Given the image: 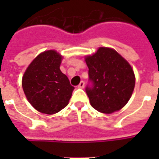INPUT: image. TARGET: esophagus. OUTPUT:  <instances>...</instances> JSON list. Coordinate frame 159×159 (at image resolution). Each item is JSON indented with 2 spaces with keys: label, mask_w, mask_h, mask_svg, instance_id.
Returning <instances> with one entry per match:
<instances>
[{
  "label": "esophagus",
  "mask_w": 159,
  "mask_h": 159,
  "mask_svg": "<svg viewBox=\"0 0 159 159\" xmlns=\"http://www.w3.org/2000/svg\"><path fill=\"white\" fill-rule=\"evenodd\" d=\"M84 86H85V83H84V82H83V81H81V83H79V85H78V88H79V89H83V88H84Z\"/></svg>",
  "instance_id": "esophagus-1"
}]
</instances>
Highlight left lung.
Returning <instances> with one entry per match:
<instances>
[{
	"instance_id": "1",
	"label": "left lung",
	"mask_w": 159,
	"mask_h": 159,
	"mask_svg": "<svg viewBox=\"0 0 159 159\" xmlns=\"http://www.w3.org/2000/svg\"><path fill=\"white\" fill-rule=\"evenodd\" d=\"M89 67L86 93L91 106L102 113L123 108L134 91L135 77L131 66L113 49L100 48L85 59Z\"/></svg>"
}]
</instances>
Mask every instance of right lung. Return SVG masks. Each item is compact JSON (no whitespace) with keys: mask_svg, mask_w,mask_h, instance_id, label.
<instances>
[{"mask_svg":"<svg viewBox=\"0 0 159 159\" xmlns=\"http://www.w3.org/2000/svg\"><path fill=\"white\" fill-rule=\"evenodd\" d=\"M61 59L54 50L45 51L30 63L23 76L26 98L40 112H59L68 105L75 89L59 69Z\"/></svg>","mask_w":159,"mask_h":159,"instance_id":"add662e5","label":"right lung"}]
</instances>
